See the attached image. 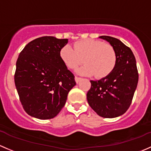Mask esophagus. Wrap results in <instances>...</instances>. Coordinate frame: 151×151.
Listing matches in <instances>:
<instances>
[{
	"label": "esophagus",
	"mask_w": 151,
	"mask_h": 151,
	"mask_svg": "<svg viewBox=\"0 0 151 151\" xmlns=\"http://www.w3.org/2000/svg\"><path fill=\"white\" fill-rule=\"evenodd\" d=\"M74 80H75V82H77V83H78V82H80L81 80H82V78H81V77H74Z\"/></svg>",
	"instance_id": "obj_1"
}]
</instances>
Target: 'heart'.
Listing matches in <instances>:
<instances>
[{
    "instance_id": "heart-1",
    "label": "heart",
    "mask_w": 151,
    "mask_h": 151,
    "mask_svg": "<svg viewBox=\"0 0 151 151\" xmlns=\"http://www.w3.org/2000/svg\"><path fill=\"white\" fill-rule=\"evenodd\" d=\"M60 57L69 69H76L82 63H85L78 70L83 75H93L104 78L114 70L116 64V53L111 45L98 40L87 39L74 42V49L69 45L60 50Z\"/></svg>"
}]
</instances>
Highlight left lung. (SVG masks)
I'll return each instance as SVG.
<instances>
[{
  "label": "left lung",
  "mask_w": 151,
  "mask_h": 151,
  "mask_svg": "<svg viewBox=\"0 0 151 151\" xmlns=\"http://www.w3.org/2000/svg\"><path fill=\"white\" fill-rule=\"evenodd\" d=\"M114 47L116 64L114 70L99 80H91L87 93L90 107L104 118H115L127 111L138 82L135 57L129 47L110 36H101Z\"/></svg>",
  "instance_id": "8db88e82"
}]
</instances>
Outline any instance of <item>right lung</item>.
Listing matches in <instances>:
<instances>
[{
	"instance_id": "right-lung-1",
	"label": "right lung",
	"mask_w": 151,
	"mask_h": 151,
	"mask_svg": "<svg viewBox=\"0 0 151 151\" xmlns=\"http://www.w3.org/2000/svg\"><path fill=\"white\" fill-rule=\"evenodd\" d=\"M67 42L68 39L41 37L29 42L19 55L14 82L20 102L31 116L54 118L76 85L74 74L60 57Z\"/></svg>"
}]
</instances>
